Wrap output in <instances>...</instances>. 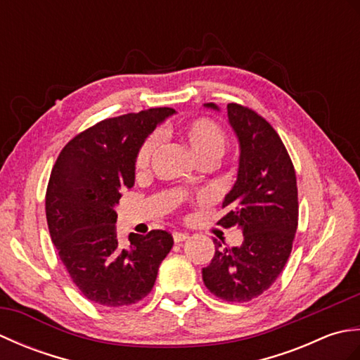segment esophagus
I'll use <instances>...</instances> for the list:
<instances>
[{"instance_id":"esophagus-1","label":"esophagus","mask_w":360,"mask_h":360,"mask_svg":"<svg viewBox=\"0 0 360 360\" xmlns=\"http://www.w3.org/2000/svg\"><path fill=\"white\" fill-rule=\"evenodd\" d=\"M188 238V233H186V232H174L173 233V241L174 243H182V241H186Z\"/></svg>"}]
</instances>
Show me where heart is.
I'll return each instance as SVG.
<instances>
[{
    "mask_svg": "<svg viewBox=\"0 0 360 360\" xmlns=\"http://www.w3.org/2000/svg\"><path fill=\"white\" fill-rule=\"evenodd\" d=\"M182 139L188 145L190 151L198 159V162L204 160H217L223 156L226 150V134L215 122L209 119H196L190 122L181 129ZM158 148V137L151 136L142 143V147L137 151L136 156V168L145 170L151 162V158Z\"/></svg>",
    "mask_w": 360,
    "mask_h": 360,
    "instance_id": "heart-1",
    "label": "heart"
}]
</instances>
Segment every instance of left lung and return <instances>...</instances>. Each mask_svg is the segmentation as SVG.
I'll use <instances>...</instances> for the list:
<instances>
[{
  "mask_svg": "<svg viewBox=\"0 0 360 360\" xmlns=\"http://www.w3.org/2000/svg\"><path fill=\"white\" fill-rule=\"evenodd\" d=\"M205 108L219 111L215 103ZM229 125L238 139L236 181L224 196L223 227L238 226L243 243L227 249L215 243L212 263L202 269L204 285L226 302L262 295L285 267L298 223L294 165L280 136L255 111L227 105Z\"/></svg>",
  "mask_w": 360,
  "mask_h": 360,
  "instance_id": "8db88e82",
  "label": "left lung"
}]
</instances>
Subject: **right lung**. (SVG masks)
Returning <instances> with one entry per match:
<instances>
[{"label":"right lung","mask_w":360,"mask_h":360,"mask_svg":"<svg viewBox=\"0 0 360 360\" xmlns=\"http://www.w3.org/2000/svg\"><path fill=\"white\" fill-rule=\"evenodd\" d=\"M173 114L150 108L98 122L68 142L52 168L46 192L51 238L75 286L97 304L142 300L173 248L165 231L131 233L129 246H120L114 210L122 192L134 186L137 151Z\"/></svg>","instance_id":"add662e5"}]
</instances>
